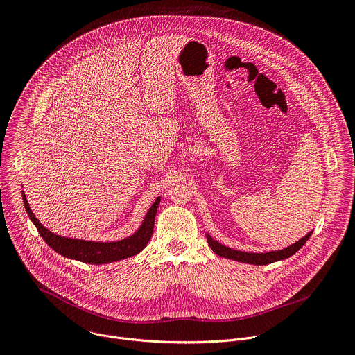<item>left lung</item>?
<instances>
[{
	"label": "left lung",
	"instance_id": "obj_1",
	"mask_svg": "<svg viewBox=\"0 0 355 355\" xmlns=\"http://www.w3.org/2000/svg\"><path fill=\"white\" fill-rule=\"evenodd\" d=\"M311 234H312V232H309L305 237H302L300 240H297L296 243H293L292 245H289L286 248L268 251V252H245V251H240V250H233V248L226 247V245L220 244L219 241L214 240L208 233H207V240H208L209 247L220 257L234 260V261H240V263H247V264L266 266V264H271V263L285 260V259L293 256L295 252L297 250H300L302 245L308 241Z\"/></svg>",
	"mask_w": 355,
	"mask_h": 355
}]
</instances>
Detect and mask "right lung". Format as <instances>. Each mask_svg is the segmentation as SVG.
Returning a JSON list of instances; mask_svg holds the SVG:
<instances>
[{"instance_id":"add662e5","label":"right lung","mask_w":355,"mask_h":355,"mask_svg":"<svg viewBox=\"0 0 355 355\" xmlns=\"http://www.w3.org/2000/svg\"><path fill=\"white\" fill-rule=\"evenodd\" d=\"M22 198H24L25 209L28 212L29 219L33 222L39 234L47 243L49 247H52L56 252H59V254L67 259L77 260L87 264H96V266L129 259L132 256H136L137 252H140L148 243L151 234H153L156 212L160 204V196H159L155 204L148 209V212L146 214L141 226L132 236L122 239L119 241H87V240L58 236L50 230H47L32 214L25 193H22Z\"/></svg>"}]
</instances>
